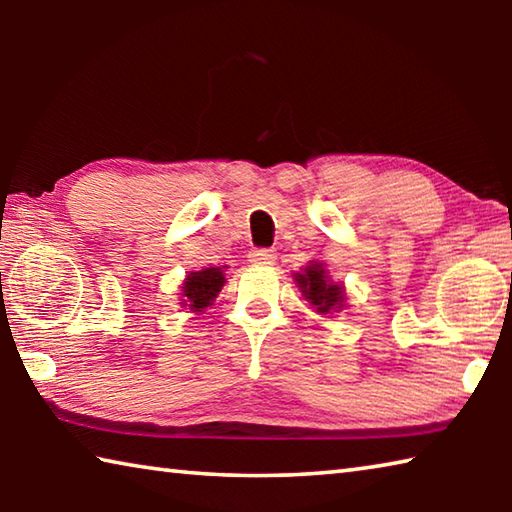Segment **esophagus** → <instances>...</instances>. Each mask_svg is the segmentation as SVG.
<instances>
[{"instance_id": "esophagus-1", "label": "esophagus", "mask_w": 512, "mask_h": 512, "mask_svg": "<svg viewBox=\"0 0 512 512\" xmlns=\"http://www.w3.org/2000/svg\"><path fill=\"white\" fill-rule=\"evenodd\" d=\"M250 262L253 264H273L275 262V250L271 248H259L250 253Z\"/></svg>"}]
</instances>
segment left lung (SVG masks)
<instances>
[{"mask_svg": "<svg viewBox=\"0 0 512 512\" xmlns=\"http://www.w3.org/2000/svg\"><path fill=\"white\" fill-rule=\"evenodd\" d=\"M296 277V284L318 314H329V311H341L345 302V289L343 284H336L329 280L323 264L311 262L309 266L302 268Z\"/></svg>", "mask_w": 512, "mask_h": 512, "instance_id": "8db88e82", "label": "left lung"}]
</instances>
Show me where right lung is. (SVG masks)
Returning a JSON list of instances; mask_svg holds the SVG:
<instances>
[{"label":"right lung","mask_w":512,"mask_h":512,"mask_svg":"<svg viewBox=\"0 0 512 512\" xmlns=\"http://www.w3.org/2000/svg\"><path fill=\"white\" fill-rule=\"evenodd\" d=\"M225 282V275L221 268H203V271H192L183 282V305L192 311H203L210 307L214 298L219 296V291Z\"/></svg>","instance_id":"right-lung-1"}]
</instances>
